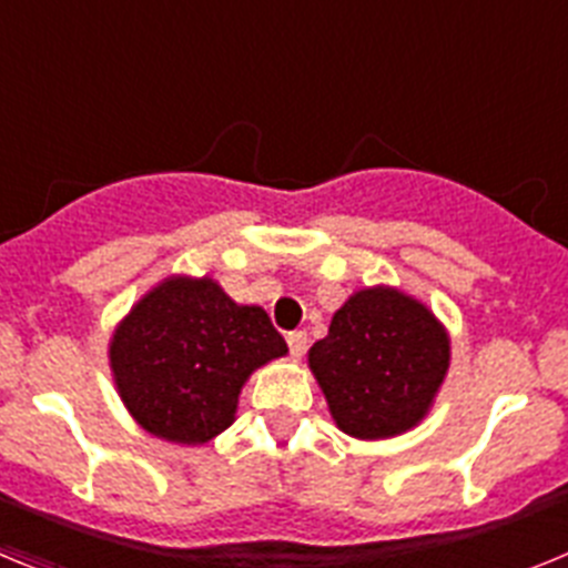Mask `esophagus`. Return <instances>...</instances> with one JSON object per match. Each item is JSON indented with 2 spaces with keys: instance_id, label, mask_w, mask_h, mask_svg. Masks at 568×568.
Masks as SVG:
<instances>
[{
  "instance_id": "1",
  "label": "esophagus",
  "mask_w": 568,
  "mask_h": 568,
  "mask_svg": "<svg viewBox=\"0 0 568 568\" xmlns=\"http://www.w3.org/2000/svg\"><path fill=\"white\" fill-rule=\"evenodd\" d=\"M287 346H290V355H293V358H301V355H304V349H307V333H304V329H295V333H290Z\"/></svg>"
}]
</instances>
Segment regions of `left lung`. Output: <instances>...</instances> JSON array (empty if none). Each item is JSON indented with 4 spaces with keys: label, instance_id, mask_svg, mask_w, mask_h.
<instances>
[{
    "label": "left lung",
    "instance_id": "8db88e82",
    "mask_svg": "<svg viewBox=\"0 0 568 568\" xmlns=\"http://www.w3.org/2000/svg\"><path fill=\"white\" fill-rule=\"evenodd\" d=\"M449 366L435 315L398 290H361L310 349V369L346 435L393 438L426 415Z\"/></svg>",
    "mask_w": 568,
    "mask_h": 568
}]
</instances>
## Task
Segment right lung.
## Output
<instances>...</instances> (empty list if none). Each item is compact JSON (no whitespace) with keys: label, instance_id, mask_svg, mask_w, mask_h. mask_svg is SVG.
<instances>
[{"label":"right lung","instance_id":"right-lung-1","mask_svg":"<svg viewBox=\"0 0 568 568\" xmlns=\"http://www.w3.org/2000/svg\"><path fill=\"white\" fill-rule=\"evenodd\" d=\"M287 344L261 307H239L210 278H170L144 295L110 341L130 415L175 444H204L233 424L244 381Z\"/></svg>","mask_w":568,"mask_h":568}]
</instances>
